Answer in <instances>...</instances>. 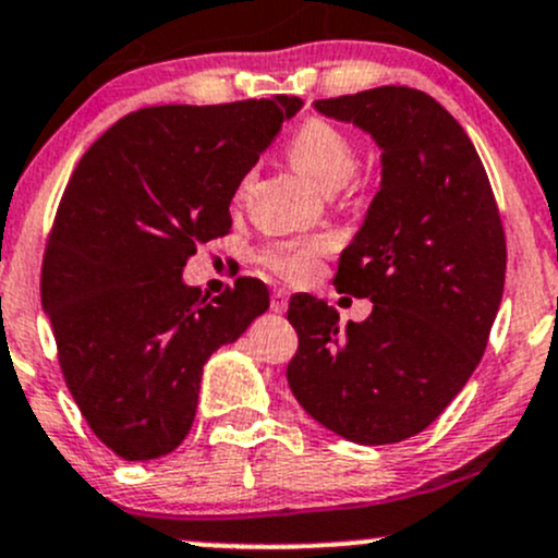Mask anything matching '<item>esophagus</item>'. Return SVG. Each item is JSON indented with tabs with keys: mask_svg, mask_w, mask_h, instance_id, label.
I'll list each match as a JSON object with an SVG mask.
<instances>
[{
	"mask_svg": "<svg viewBox=\"0 0 558 558\" xmlns=\"http://www.w3.org/2000/svg\"><path fill=\"white\" fill-rule=\"evenodd\" d=\"M269 310L278 312V315H283V312L289 310V291H283V289L272 291V299H269Z\"/></svg>",
	"mask_w": 558,
	"mask_h": 558,
	"instance_id": "34e87169",
	"label": "esophagus"
}]
</instances>
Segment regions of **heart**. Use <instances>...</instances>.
<instances>
[{
  "label": "heart",
  "instance_id": "b5f03b06",
  "mask_svg": "<svg viewBox=\"0 0 558 558\" xmlns=\"http://www.w3.org/2000/svg\"><path fill=\"white\" fill-rule=\"evenodd\" d=\"M286 150H289L293 167L326 193L344 187L357 171V150H354L352 140L339 126L323 119L304 121L293 132ZM243 190H246V182L241 185V193ZM326 248L328 241H323V238L272 243L262 251V262L280 278L302 283L317 272V259H320V254H326Z\"/></svg>",
  "mask_w": 558,
  "mask_h": 558
}]
</instances>
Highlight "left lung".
Wrapping results in <instances>:
<instances>
[{"label": "left lung", "instance_id": "left-lung-1", "mask_svg": "<svg viewBox=\"0 0 558 558\" xmlns=\"http://www.w3.org/2000/svg\"><path fill=\"white\" fill-rule=\"evenodd\" d=\"M312 106L381 150V187L333 278L373 312L341 328L323 299L293 296L299 349L286 376L339 437L402 442L450 405L485 354L504 299V225L469 134L426 92L376 87Z\"/></svg>", "mask_w": 558, "mask_h": 558}]
</instances>
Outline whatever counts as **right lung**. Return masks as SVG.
<instances>
[{
    "mask_svg": "<svg viewBox=\"0 0 558 558\" xmlns=\"http://www.w3.org/2000/svg\"><path fill=\"white\" fill-rule=\"evenodd\" d=\"M299 97L158 106L124 116L73 171L41 265L60 368L102 445L126 461L187 437L206 360L269 307L262 280L209 299L182 280L198 243L230 230V201Z\"/></svg>",
    "mask_w": 558,
    "mask_h": 558,
    "instance_id": "right-lung-1",
    "label": "right lung"
}]
</instances>
